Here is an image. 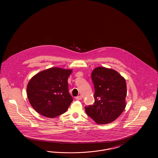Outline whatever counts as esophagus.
Returning <instances> with one entry per match:
<instances>
[{"instance_id":"obj_1","label":"esophagus","mask_w":158,"mask_h":158,"mask_svg":"<svg viewBox=\"0 0 158 158\" xmlns=\"http://www.w3.org/2000/svg\"><path fill=\"white\" fill-rule=\"evenodd\" d=\"M75 99L76 100H81L82 98L81 96H77V97H76Z\"/></svg>"}]
</instances>
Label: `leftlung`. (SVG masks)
I'll return each mask as SVG.
<instances>
[{
  "mask_svg": "<svg viewBox=\"0 0 158 158\" xmlns=\"http://www.w3.org/2000/svg\"><path fill=\"white\" fill-rule=\"evenodd\" d=\"M91 79L95 88V102L85 107L86 113L98 124L111 123L125 109L126 80L117 71L104 67L95 68Z\"/></svg>",
  "mask_w": 158,
  "mask_h": 158,
  "instance_id": "1",
  "label": "left lung"
}]
</instances>
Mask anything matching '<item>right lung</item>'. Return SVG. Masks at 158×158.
Wrapping results in <instances>:
<instances>
[{"instance_id":"1","label":"right lung","mask_w":158,"mask_h":158,"mask_svg":"<svg viewBox=\"0 0 158 158\" xmlns=\"http://www.w3.org/2000/svg\"><path fill=\"white\" fill-rule=\"evenodd\" d=\"M71 69L52 68L39 72L28 83V100L41 115L54 118L65 113L73 101L68 89Z\"/></svg>"}]
</instances>
